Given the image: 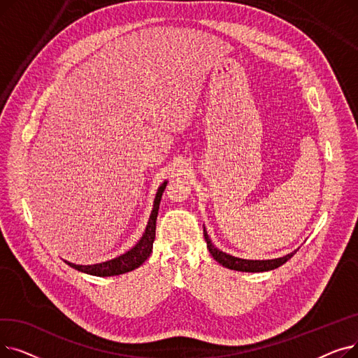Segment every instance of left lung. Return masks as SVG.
I'll list each match as a JSON object with an SVG mask.
<instances>
[{"instance_id":"left-lung-1","label":"left lung","mask_w":358,"mask_h":358,"mask_svg":"<svg viewBox=\"0 0 358 358\" xmlns=\"http://www.w3.org/2000/svg\"><path fill=\"white\" fill-rule=\"evenodd\" d=\"M203 235H204L206 243H208L209 252L219 262V264H222L223 267H227L229 270L242 271V273H262V271L274 270V268H277L280 266H283L285 262L289 261L296 254V251L299 250L297 248V250L292 251L287 255H283V257H280V258H273V259H243V258L234 257L231 254H227V252L220 251L219 248H216L213 243H212V239L209 238L206 228H203Z\"/></svg>"}]
</instances>
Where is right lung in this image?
<instances>
[{
	"mask_svg": "<svg viewBox=\"0 0 358 358\" xmlns=\"http://www.w3.org/2000/svg\"><path fill=\"white\" fill-rule=\"evenodd\" d=\"M166 182L168 181H164L158 187L155 199H154L152 210H150L145 232L141 236V239L129 251H126L124 254H122L116 258H111L108 261L97 262V264L81 266V264H73V262L65 261L66 264L69 267L75 268V270L81 271V273H85V274H90V275H97V277L119 275V274H124V273H129L131 270L141 267L143 262L148 259L150 252H152V245H154V241H155V229H157V216H158L159 203H161L162 193H164L165 187H166Z\"/></svg>",
	"mask_w": 358,
	"mask_h": 358,
	"instance_id": "add662e5",
	"label": "right lung"
}]
</instances>
